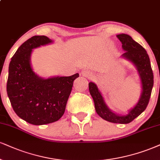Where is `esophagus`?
<instances>
[{
	"mask_svg": "<svg viewBox=\"0 0 160 160\" xmlns=\"http://www.w3.org/2000/svg\"><path fill=\"white\" fill-rule=\"evenodd\" d=\"M82 75L84 77H86V78H88V77H90L91 76V75H90L89 71H87V70H83L82 72Z\"/></svg>",
	"mask_w": 160,
	"mask_h": 160,
	"instance_id": "obj_1",
	"label": "esophagus"
}]
</instances>
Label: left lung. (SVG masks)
<instances>
[{
  "mask_svg": "<svg viewBox=\"0 0 160 160\" xmlns=\"http://www.w3.org/2000/svg\"><path fill=\"white\" fill-rule=\"evenodd\" d=\"M116 36L122 42L123 50L125 51L122 56L135 65L140 77L142 91L139 100L127 115L122 116L113 113L108 107L101 92L98 90L95 83L90 82L89 90L94 101L96 113L100 117L113 123L128 124L136 119L146 109L153 86V74L146 50L140 44L136 42L130 35L122 33Z\"/></svg>",
  "mask_w": 160,
  "mask_h": 160,
  "instance_id": "1",
  "label": "left lung"
}]
</instances>
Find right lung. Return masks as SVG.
I'll return each mask as SVG.
<instances>
[{
  "label": "right lung",
  "instance_id": "1",
  "mask_svg": "<svg viewBox=\"0 0 160 160\" xmlns=\"http://www.w3.org/2000/svg\"><path fill=\"white\" fill-rule=\"evenodd\" d=\"M44 35H35L23 43L12 57L7 92L15 113L28 123H52L64 113L73 82L79 76L43 78L35 74L30 64L32 49L52 43Z\"/></svg>",
  "mask_w": 160,
  "mask_h": 160
}]
</instances>
